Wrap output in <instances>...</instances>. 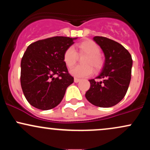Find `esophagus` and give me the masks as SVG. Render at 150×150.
<instances>
[{
  "mask_svg": "<svg viewBox=\"0 0 150 150\" xmlns=\"http://www.w3.org/2000/svg\"><path fill=\"white\" fill-rule=\"evenodd\" d=\"M80 79H78V78H75L74 79V82H75V83H77V82H80Z\"/></svg>",
  "mask_w": 150,
  "mask_h": 150,
  "instance_id": "1",
  "label": "esophagus"
}]
</instances>
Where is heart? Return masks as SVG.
Wrapping results in <instances>:
<instances>
[{"label":"heart","instance_id":"heart-1","mask_svg":"<svg viewBox=\"0 0 150 150\" xmlns=\"http://www.w3.org/2000/svg\"><path fill=\"white\" fill-rule=\"evenodd\" d=\"M79 54H86L82 60L83 65H77L70 70V73L75 77H87L93 73V68L98 70L102 67L103 58L99 54L100 48L92 40H85L76 46ZM63 61L68 68L75 65L77 60V54L73 47L70 46L63 53Z\"/></svg>","mask_w":150,"mask_h":150}]
</instances>
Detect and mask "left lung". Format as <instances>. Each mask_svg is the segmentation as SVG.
<instances>
[{
  "label": "left lung",
  "instance_id": "left-lung-1",
  "mask_svg": "<svg viewBox=\"0 0 150 150\" xmlns=\"http://www.w3.org/2000/svg\"><path fill=\"white\" fill-rule=\"evenodd\" d=\"M93 39L105 56L101 72L96 77L103 80H89L90 88L85 97L94 106L111 107L120 102L128 91L131 79V55L121 44L108 38L94 37Z\"/></svg>",
  "mask_w": 150,
  "mask_h": 150
}]
</instances>
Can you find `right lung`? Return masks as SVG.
I'll return each instance as SVG.
<instances>
[{"instance_id":"add662e5","label":"right lung","mask_w":150,"mask_h":150,"mask_svg":"<svg viewBox=\"0 0 150 150\" xmlns=\"http://www.w3.org/2000/svg\"><path fill=\"white\" fill-rule=\"evenodd\" d=\"M76 39L51 37L27 47L21 61L20 82L26 99L34 107L41 110L56 107L74 82L63 58L65 49Z\"/></svg>"}]
</instances>
